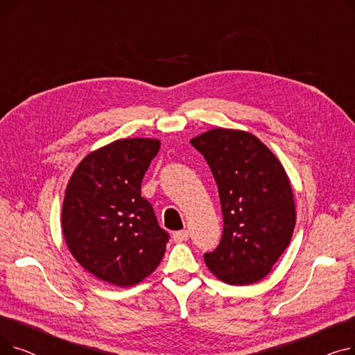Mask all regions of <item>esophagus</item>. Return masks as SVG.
<instances>
[{
    "label": "esophagus",
    "mask_w": 355,
    "mask_h": 355,
    "mask_svg": "<svg viewBox=\"0 0 355 355\" xmlns=\"http://www.w3.org/2000/svg\"><path fill=\"white\" fill-rule=\"evenodd\" d=\"M189 237H190L189 230H180L173 234V239H174V241H177V243H181V241H187Z\"/></svg>",
    "instance_id": "1"
}]
</instances>
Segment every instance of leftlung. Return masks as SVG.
I'll return each mask as SVG.
<instances>
[{"label": "left lung", "mask_w": 355, "mask_h": 355, "mask_svg": "<svg viewBox=\"0 0 355 355\" xmlns=\"http://www.w3.org/2000/svg\"><path fill=\"white\" fill-rule=\"evenodd\" d=\"M190 142L210 166L225 220L220 245L204 262L229 285L262 281L291 243L296 223L284 165L246 130L214 128Z\"/></svg>", "instance_id": "1"}]
</instances>
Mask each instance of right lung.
Masks as SVG:
<instances>
[{
    "label": "right lung",
    "instance_id": "1",
    "mask_svg": "<svg viewBox=\"0 0 355 355\" xmlns=\"http://www.w3.org/2000/svg\"><path fill=\"white\" fill-rule=\"evenodd\" d=\"M159 139H116L89 153L73 171L63 200L62 230L78 263L101 281L128 288L151 275L168 233L141 197V182Z\"/></svg>",
    "mask_w": 355,
    "mask_h": 355
}]
</instances>
